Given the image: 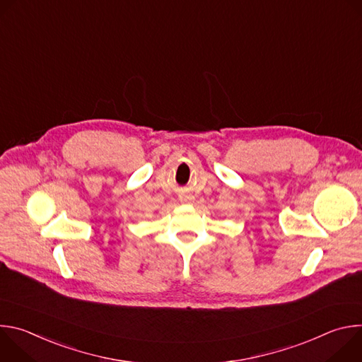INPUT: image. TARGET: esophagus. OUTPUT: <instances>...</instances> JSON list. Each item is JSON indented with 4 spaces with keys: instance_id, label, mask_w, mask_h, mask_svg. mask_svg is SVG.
Instances as JSON below:
<instances>
[{
    "instance_id": "esophagus-1",
    "label": "esophagus",
    "mask_w": 362,
    "mask_h": 362,
    "mask_svg": "<svg viewBox=\"0 0 362 362\" xmlns=\"http://www.w3.org/2000/svg\"><path fill=\"white\" fill-rule=\"evenodd\" d=\"M180 202L189 203V202H192V196H180Z\"/></svg>"
}]
</instances>
